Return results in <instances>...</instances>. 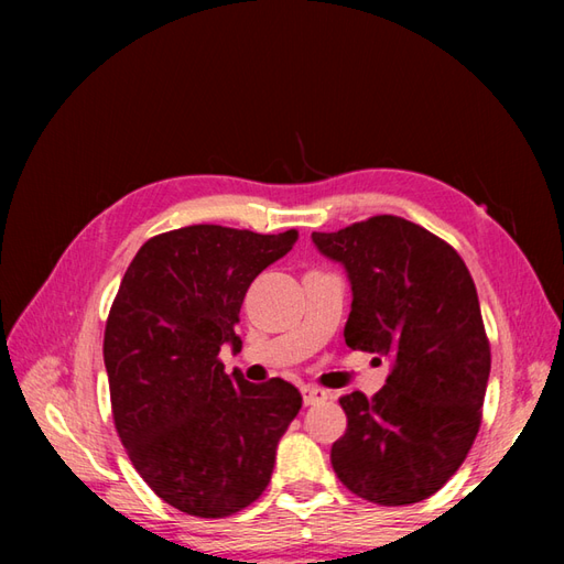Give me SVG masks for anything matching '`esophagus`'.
I'll return each instance as SVG.
<instances>
[{
  "instance_id": "34e87169",
  "label": "esophagus",
  "mask_w": 564,
  "mask_h": 564,
  "mask_svg": "<svg viewBox=\"0 0 564 564\" xmlns=\"http://www.w3.org/2000/svg\"><path fill=\"white\" fill-rule=\"evenodd\" d=\"M329 398V394L322 390V388H315V386H305L303 388V402L307 404V406H313V404H322Z\"/></svg>"
}]
</instances>
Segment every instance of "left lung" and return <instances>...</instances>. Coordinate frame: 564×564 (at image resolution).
<instances>
[{
	"instance_id": "left-lung-1",
	"label": "left lung",
	"mask_w": 564,
	"mask_h": 564,
	"mask_svg": "<svg viewBox=\"0 0 564 564\" xmlns=\"http://www.w3.org/2000/svg\"><path fill=\"white\" fill-rule=\"evenodd\" d=\"M313 242L351 283L346 346L392 366L376 398L339 400L332 467L373 505H414L451 480L480 429L492 358L473 275L451 245L394 215Z\"/></svg>"
}]
</instances>
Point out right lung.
Segmentation results:
<instances>
[{
  "label": "right lung",
  "instance_id": "right-lung-1",
  "mask_svg": "<svg viewBox=\"0 0 564 564\" xmlns=\"http://www.w3.org/2000/svg\"><path fill=\"white\" fill-rule=\"evenodd\" d=\"M295 239L220 225L158 235L111 305L104 364L116 431L152 492L191 517L223 519L259 499L303 406L291 382L251 386L218 358L225 344L242 349L247 289Z\"/></svg>",
  "mask_w": 564,
  "mask_h": 564
}]
</instances>
